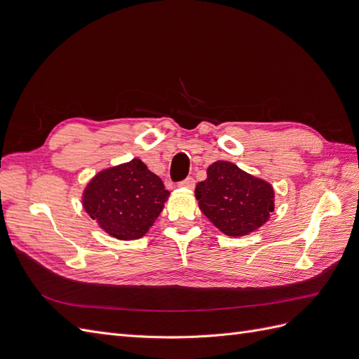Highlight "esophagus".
Wrapping results in <instances>:
<instances>
[{
  "label": "esophagus",
  "instance_id": "obj_1",
  "mask_svg": "<svg viewBox=\"0 0 359 359\" xmlns=\"http://www.w3.org/2000/svg\"><path fill=\"white\" fill-rule=\"evenodd\" d=\"M180 187H182V189H194V180L191 178V177H189V178H186L184 181H181L180 184H178Z\"/></svg>",
  "mask_w": 359,
  "mask_h": 359
}]
</instances>
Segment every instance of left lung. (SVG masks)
Wrapping results in <instances>:
<instances>
[{
	"instance_id": "8db88e82",
	"label": "left lung",
	"mask_w": 359,
	"mask_h": 359,
	"mask_svg": "<svg viewBox=\"0 0 359 359\" xmlns=\"http://www.w3.org/2000/svg\"><path fill=\"white\" fill-rule=\"evenodd\" d=\"M194 196L199 208L227 236H245L264 226L274 211V189L265 180L219 160L206 169Z\"/></svg>"
}]
</instances>
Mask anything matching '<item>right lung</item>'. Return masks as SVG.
Masks as SVG:
<instances>
[{"label":"right lung","mask_w":359,"mask_h":359,"mask_svg":"<svg viewBox=\"0 0 359 359\" xmlns=\"http://www.w3.org/2000/svg\"><path fill=\"white\" fill-rule=\"evenodd\" d=\"M165 184L133 158L100 170L86 184L82 205L106 233L121 241L142 238L165 208Z\"/></svg>","instance_id":"1"}]
</instances>
